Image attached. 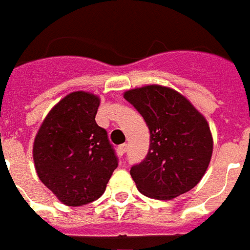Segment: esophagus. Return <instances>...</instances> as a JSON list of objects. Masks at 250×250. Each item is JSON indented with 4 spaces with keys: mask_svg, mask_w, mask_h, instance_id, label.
<instances>
[{
    "mask_svg": "<svg viewBox=\"0 0 250 250\" xmlns=\"http://www.w3.org/2000/svg\"><path fill=\"white\" fill-rule=\"evenodd\" d=\"M118 150H119L121 155H125V152H127V144H122V146H118Z\"/></svg>",
    "mask_w": 250,
    "mask_h": 250,
    "instance_id": "obj_1",
    "label": "esophagus"
}]
</instances>
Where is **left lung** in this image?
<instances>
[{
  "label": "left lung",
  "mask_w": 250,
  "mask_h": 250,
  "mask_svg": "<svg viewBox=\"0 0 250 250\" xmlns=\"http://www.w3.org/2000/svg\"><path fill=\"white\" fill-rule=\"evenodd\" d=\"M123 97L142 114L150 133L148 155L129 171L139 191L167 201L195 188L214 149L203 114L185 95L163 85L129 89Z\"/></svg>",
  "instance_id": "1"
}]
</instances>
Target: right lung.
I'll return each mask as SVG.
<instances>
[{
    "instance_id": "obj_1",
    "label": "right lung",
    "mask_w": 250,
    "mask_h": 250,
    "mask_svg": "<svg viewBox=\"0 0 250 250\" xmlns=\"http://www.w3.org/2000/svg\"><path fill=\"white\" fill-rule=\"evenodd\" d=\"M100 104L93 93H69L49 110L36 133V174L62 205L79 207L98 199L118 167L106 129L95 123Z\"/></svg>"
}]
</instances>
